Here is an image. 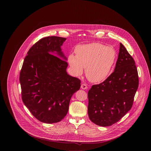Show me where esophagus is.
Segmentation results:
<instances>
[{"label":"esophagus","mask_w":151,"mask_h":151,"mask_svg":"<svg viewBox=\"0 0 151 151\" xmlns=\"http://www.w3.org/2000/svg\"><path fill=\"white\" fill-rule=\"evenodd\" d=\"M87 88H88V86H86V84H85V83H83L81 85V88H82L83 89H87Z\"/></svg>","instance_id":"34e87169"}]
</instances>
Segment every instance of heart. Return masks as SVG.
Instances as JSON below:
<instances>
[{
  "instance_id": "b5f03b06",
  "label": "heart",
  "mask_w": 151,
  "mask_h": 151,
  "mask_svg": "<svg viewBox=\"0 0 151 151\" xmlns=\"http://www.w3.org/2000/svg\"><path fill=\"white\" fill-rule=\"evenodd\" d=\"M76 55L68 57L73 73L80 76L86 68L88 79L93 83L100 82L108 77L115 63L116 54L114 49L101 43L94 42L76 47Z\"/></svg>"
}]
</instances>
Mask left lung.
Instances as JSON below:
<instances>
[{
    "instance_id": "left-lung-1",
    "label": "left lung",
    "mask_w": 151,
    "mask_h": 151,
    "mask_svg": "<svg viewBox=\"0 0 151 151\" xmlns=\"http://www.w3.org/2000/svg\"><path fill=\"white\" fill-rule=\"evenodd\" d=\"M139 86V76L133 58L120 43L114 71L88 93L90 120L103 127L119 121L131 109Z\"/></svg>"
}]
</instances>
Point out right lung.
Masks as SVG:
<instances>
[{
    "instance_id": "obj_1",
    "label": "right lung",
    "mask_w": 151,
    "mask_h": 151,
    "mask_svg": "<svg viewBox=\"0 0 151 151\" xmlns=\"http://www.w3.org/2000/svg\"><path fill=\"white\" fill-rule=\"evenodd\" d=\"M66 38L46 37L28 51L20 73L22 98L32 114L40 122L54 123L67 114L80 80L67 74V62L60 46ZM54 54V55L50 53Z\"/></svg>"
}]
</instances>
